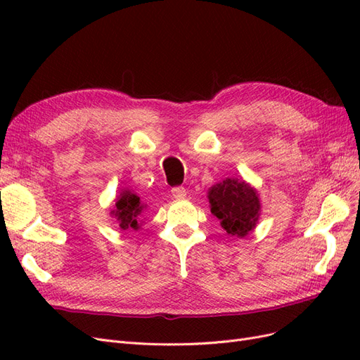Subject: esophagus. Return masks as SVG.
Wrapping results in <instances>:
<instances>
[{
	"label": "esophagus",
	"instance_id": "1",
	"mask_svg": "<svg viewBox=\"0 0 360 360\" xmlns=\"http://www.w3.org/2000/svg\"><path fill=\"white\" fill-rule=\"evenodd\" d=\"M171 193H172L174 198L181 200V198L186 197V189H184L183 186H176V188L171 189Z\"/></svg>",
	"mask_w": 360,
	"mask_h": 360
}]
</instances>
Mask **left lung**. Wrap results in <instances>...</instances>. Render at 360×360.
I'll list each match as a JSON object with an SVG mask.
<instances>
[{
	"instance_id": "8db88e82",
	"label": "left lung",
	"mask_w": 360,
	"mask_h": 360,
	"mask_svg": "<svg viewBox=\"0 0 360 360\" xmlns=\"http://www.w3.org/2000/svg\"><path fill=\"white\" fill-rule=\"evenodd\" d=\"M210 212L221 221L224 230L237 237L252 231L259 216L257 192L242 180L226 179L209 192Z\"/></svg>"
}]
</instances>
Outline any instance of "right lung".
Masks as SVG:
<instances>
[{
	"label": "right lung",
	"mask_w": 360,
	"mask_h": 360,
	"mask_svg": "<svg viewBox=\"0 0 360 360\" xmlns=\"http://www.w3.org/2000/svg\"><path fill=\"white\" fill-rule=\"evenodd\" d=\"M143 209L144 205L141 204L136 193H132L129 191L120 193L114 210L117 221L120 222V228H122V230H138V221Z\"/></svg>",
	"instance_id": "obj_1"
}]
</instances>
